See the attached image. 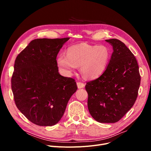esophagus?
<instances>
[{
  "mask_svg": "<svg viewBox=\"0 0 151 151\" xmlns=\"http://www.w3.org/2000/svg\"><path fill=\"white\" fill-rule=\"evenodd\" d=\"M84 84L83 83L81 82H77V86H78V89H81L83 88L84 87Z\"/></svg>",
  "mask_w": 151,
  "mask_h": 151,
  "instance_id": "34e87169",
  "label": "esophagus"
}]
</instances>
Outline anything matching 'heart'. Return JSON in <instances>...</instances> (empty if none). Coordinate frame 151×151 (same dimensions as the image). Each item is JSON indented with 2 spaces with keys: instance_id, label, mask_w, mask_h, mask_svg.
<instances>
[{
  "instance_id": "b5f03b06",
  "label": "heart",
  "mask_w": 151,
  "mask_h": 151,
  "mask_svg": "<svg viewBox=\"0 0 151 151\" xmlns=\"http://www.w3.org/2000/svg\"><path fill=\"white\" fill-rule=\"evenodd\" d=\"M109 57V51L104 46L80 43L68 47L67 55L60 54L57 63L67 75H71L77 66H80L81 73L84 78L93 79L104 72Z\"/></svg>"
}]
</instances>
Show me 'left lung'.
Masks as SVG:
<instances>
[{
    "mask_svg": "<svg viewBox=\"0 0 151 151\" xmlns=\"http://www.w3.org/2000/svg\"><path fill=\"white\" fill-rule=\"evenodd\" d=\"M113 52L103 74L86 83L89 111L100 123H115L133 106L140 85L137 60L121 41L106 40Z\"/></svg>",
    "mask_w": 151,
    "mask_h": 151,
    "instance_id": "8db88e82",
    "label": "left lung"
}]
</instances>
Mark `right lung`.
<instances>
[{"label":"right lung","mask_w":151,"mask_h":151,"mask_svg":"<svg viewBox=\"0 0 151 151\" xmlns=\"http://www.w3.org/2000/svg\"><path fill=\"white\" fill-rule=\"evenodd\" d=\"M69 38L35 39L16 58L11 80L15 104L37 125L56 124L78 89L74 79L59 74L56 60Z\"/></svg>","instance_id":"obj_1"}]
</instances>
